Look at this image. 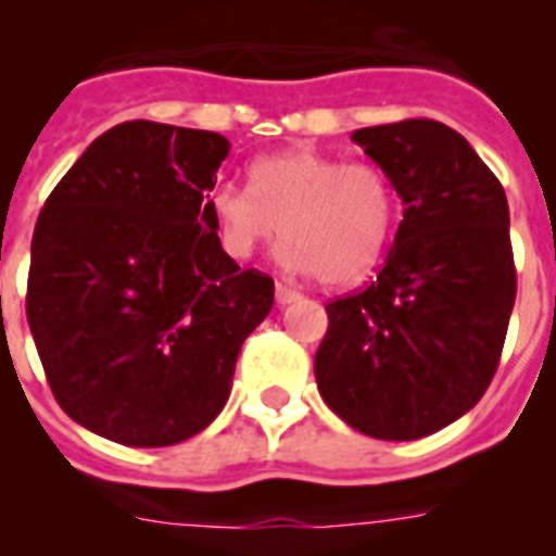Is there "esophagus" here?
<instances>
[{
	"mask_svg": "<svg viewBox=\"0 0 556 556\" xmlns=\"http://www.w3.org/2000/svg\"><path fill=\"white\" fill-rule=\"evenodd\" d=\"M298 298H301V292H298V289H292V287H287V283H275V303H278V306H287V303H294L298 301Z\"/></svg>",
	"mask_w": 556,
	"mask_h": 556,
	"instance_id": "34e87169",
	"label": "esophagus"
}]
</instances>
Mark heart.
<instances>
[{
    "label": "heart",
    "instance_id": "b5f03b06",
    "mask_svg": "<svg viewBox=\"0 0 556 556\" xmlns=\"http://www.w3.org/2000/svg\"><path fill=\"white\" fill-rule=\"evenodd\" d=\"M208 211L236 262L281 233V267L348 287L384 253L397 200L387 172L370 161L345 164L326 152L287 150L255 161L250 186H217Z\"/></svg>",
    "mask_w": 556,
    "mask_h": 556
}]
</instances>
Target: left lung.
Instances as JSON below:
<instances>
[{
  "label": "left lung",
  "mask_w": 556,
  "mask_h": 556,
  "mask_svg": "<svg viewBox=\"0 0 556 556\" xmlns=\"http://www.w3.org/2000/svg\"><path fill=\"white\" fill-rule=\"evenodd\" d=\"M387 172L404 219L376 281L326 306L320 395L376 440H420L490 387L515 306L509 205L448 125L404 119L351 136Z\"/></svg>",
  "instance_id": "1"
}]
</instances>
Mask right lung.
Masks as SVG:
<instances>
[{"instance_id": "add662e5", "label": "right lung", "mask_w": 556, "mask_h": 556, "mask_svg": "<svg viewBox=\"0 0 556 556\" xmlns=\"http://www.w3.org/2000/svg\"><path fill=\"white\" fill-rule=\"evenodd\" d=\"M228 150L219 132L122 122L38 214L29 331L61 409L113 443L164 448L203 431L273 308V278L239 269L208 211Z\"/></svg>"}]
</instances>
